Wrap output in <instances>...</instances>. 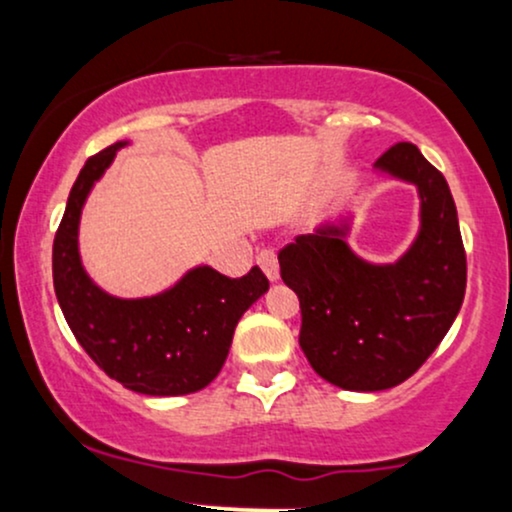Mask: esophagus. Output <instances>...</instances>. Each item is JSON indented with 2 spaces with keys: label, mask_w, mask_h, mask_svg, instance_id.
Returning <instances> with one entry per match:
<instances>
[{
  "label": "esophagus",
  "mask_w": 512,
  "mask_h": 512,
  "mask_svg": "<svg viewBox=\"0 0 512 512\" xmlns=\"http://www.w3.org/2000/svg\"><path fill=\"white\" fill-rule=\"evenodd\" d=\"M257 264H260L262 272L267 274L269 281L279 279V260H276L274 250H262L260 255H257Z\"/></svg>",
  "instance_id": "1"
}]
</instances>
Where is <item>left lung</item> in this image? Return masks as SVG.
<instances>
[{"label":"left lung","mask_w":512,"mask_h":512,"mask_svg":"<svg viewBox=\"0 0 512 512\" xmlns=\"http://www.w3.org/2000/svg\"><path fill=\"white\" fill-rule=\"evenodd\" d=\"M375 170L419 190L421 226L392 264H373L346 243L351 219L322 223L279 252L281 279L301 301V344L320 378L351 392L390 390L443 342L462 308L467 257L443 173L402 142Z\"/></svg>","instance_id":"left-lung-1"}]
</instances>
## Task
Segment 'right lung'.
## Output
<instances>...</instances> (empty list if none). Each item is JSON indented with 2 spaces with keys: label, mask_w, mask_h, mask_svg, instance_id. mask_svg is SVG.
<instances>
[{
  "label": "right lung",
  "mask_w": 512,
  "mask_h": 512,
  "mask_svg": "<svg viewBox=\"0 0 512 512\" xmlns=\"http://www.w3.org/2000/svg\"><path fill=\"white\" fill-rule=\"evenodd\" d=\"M117 142L81 168L52 245V281L76 342L110 378L151 397H178L202 390L219 375L233 332L245 310L269 289L252 267L228 279L199 264L156 296L117 298L86 274L79 255V221L93 190L117 151Z\"/></svg>",
  "instance_id": "obj_1"
}]
</instances>
